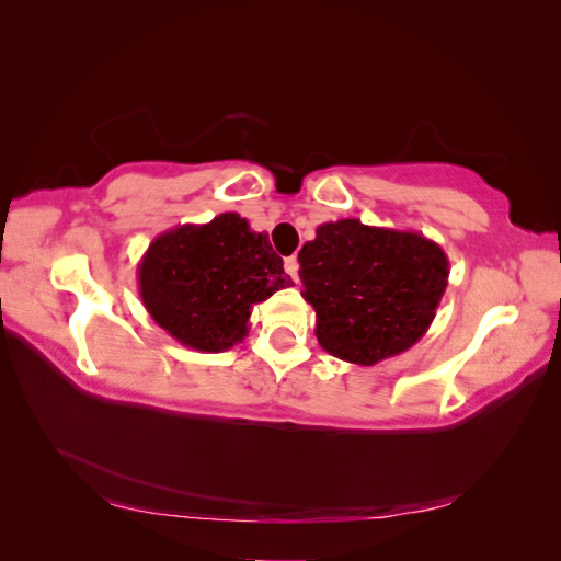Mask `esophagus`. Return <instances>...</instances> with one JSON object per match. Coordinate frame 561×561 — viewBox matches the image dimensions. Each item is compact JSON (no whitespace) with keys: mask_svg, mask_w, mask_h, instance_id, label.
I'll use <instances>...</instances> for the list:
<instances>
[{"mask_svg":"<svg viewBox=\"0 0 561 561\" xmlns=\"http://www.w3.org/2000/svg\"><path fill=\"white\" fill-rule=\"evenodd\" d=\"M285 274L290 276L293 280H299V262H297L295 254H293V257L285 260Z\"/></svg>","mask_w":561,"mask_h":561,"instance_id":"esophagus-1","label":"esophagus"}]
</instances>
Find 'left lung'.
<instances>
[{
    "label": "left lung",
    "instance_id": "8db88e82",
    "mask_svg": "<svg viewBox=\"0 0 561 561\" xmlns=\"http://www.w3.org/2000/svg\"><path fill=\"white\" fill-rule=\"evenodd\" d=\"M297 260L318 344L363 367L412 348L449 283V260L435 241L351 217L320 225Z\"/></svg>",
    "mask_w": 561,
    "mask_h": 561
}]
</instances>
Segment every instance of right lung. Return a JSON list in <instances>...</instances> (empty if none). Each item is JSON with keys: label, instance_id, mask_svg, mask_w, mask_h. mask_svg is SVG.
<instances>
[{"label": "right lung", "instance_id": "right-lung-1", "mask_svg": "<svg viewBox=\"0 0 561 561\" xmlns=\"http://www.w3.org/2000/svg\"><path fill=\"white\" fill-rule=\"evenodd\" d=\"M290 285L268 236L252 231L239 213L159 233L138 264L147 313L180 344L203 353L241 344L254 304Z\"/></svg>", "mask_w": 561, "mask_h": 561}]
</instances>
